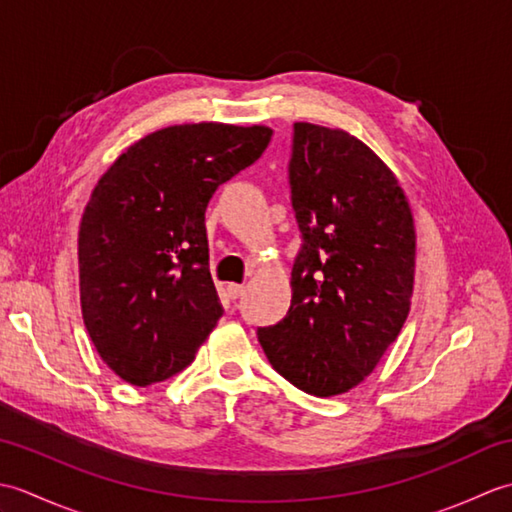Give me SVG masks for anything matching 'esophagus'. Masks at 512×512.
<instances>
[{
  "label": "esophagus",
  "mask_w": 512,
  "mask_h": 512,
  "mask_svg": "<svg viewBox=\"0 0 512 512\" xmlns=\"http://www.w3.org/2000/svg\"><path fill=\"white\" fill-rule=\"evenodd\" d=\"M242 292H244V286H239V284H228L226 286V295L231 297V299L242 297Z\"/></svg>",
  "instance_id": "esophagus-1"
}]
</instances>
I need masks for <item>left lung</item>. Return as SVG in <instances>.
Returning a JSON list of instances; mask_svg holds the SVG:
<instances>
[{
  "label": "left lung",
  "mask_w": 512,
  "mask_h": 512,
  "mask_svg": "<svg viewBox=\"0 0 512 512\" xmlns=\"http://www.w3.org/2000/svg\"><path fill=\"white\" fill-rule=\"evenodd\" d=\"M290 191L303 235L292 301L257 336L281 376L330 398L361 385L407 321L416 224L394 171L339 127L295 123Z\"/></svg>",
  "instance_id": "8db88e82"
}]
</instances>
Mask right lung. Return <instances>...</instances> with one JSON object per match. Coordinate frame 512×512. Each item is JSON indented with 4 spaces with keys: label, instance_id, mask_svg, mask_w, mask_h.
<instances>
[{
    "label": "right lung",
    "instance_id": "1",
    "mask_svg": "<svg viewBox=\"0 0 512 512\" xmlns=\"http://www.w3.org/2000/svg\"><path fill=\"white\" fill-rule=\"evenodd\" d=\"M266 125L184 123L129 145L79 226L81 314L103 363L147 387L193 363L222 317L204 213L215 189L264 154Z\"/></svg>",
    "mask_w": 512,
    "mask_h": 512
}]
</instances>
